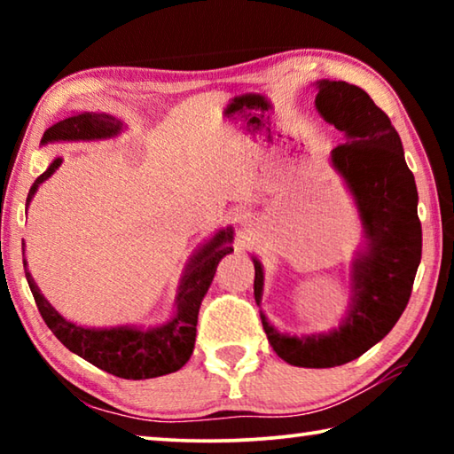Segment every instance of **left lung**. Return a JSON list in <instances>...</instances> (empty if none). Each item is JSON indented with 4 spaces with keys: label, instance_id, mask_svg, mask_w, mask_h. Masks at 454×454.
<instances>
[{
    "label": "left lung",
    "instance_id": "left-lung-1",
    "mask_svg": "<svg viewBox=\"0 0 454 454\" xmlns=\"http://www.w3.org/2000/svg\"><path fill=\"white\" fill-rule=\"evenodd\" d=\"M317 110L348 142L333 150V164L356 200L368 250L352 270V309L340 328L318 336L278 334L262 314L272 348L288 364H347L382 340L409 304L422 254L414 176L401 136L372 98L348 82H318ZM254 298H262V266L254 260Z\"/></svg>",
    "mask_w": 454,
    "mask_h": 454
}]
</instances>
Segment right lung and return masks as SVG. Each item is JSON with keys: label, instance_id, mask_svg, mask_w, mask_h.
Masks as SVG:
<instances>
[{"label": "right lung", "instance_id": "obj_1", "mask_svg": "<svg viewBox=\"0 0 454 454\" xmlns=\"http://www.w3.org/2000/svg\"><path fill=\"white\" fill-rule=\"evenodd\" d=\"M120 129L121 121L116 118L106 116V114L83 112L74 114V116H67L50 126L43 132L42 144L58 140H99V137L116 136ZM59 164V158L53 160L48 170L34 182L27 194V204L34 198L37 186L43 180H48L58 170ZM230 242H232V230H224L198 252V256L192 260L188 272L182 280L178 312H176L174 320L168 322L166 326L153 330H94L75 326L51 309V304L40 294V288L35 286L29 272H26V278L43 322L66 348H70L78 356L86 358L88 363L102 368V371L120 376V379H156V376L180 371L190 360L196 342L200 304H202V298L210 288L218 262L234 250Z\"/></svg>", "mask_w": 454, "mask_h": 454}]
</instances>
